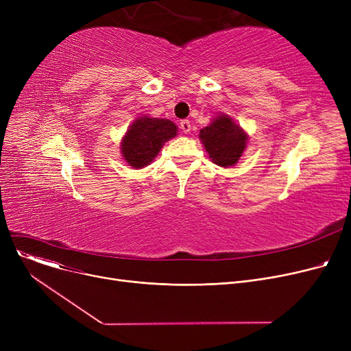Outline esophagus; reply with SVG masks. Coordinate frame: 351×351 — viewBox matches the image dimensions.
Instances as JSON below:
<instances>
[{"label":"esophagus","instance_id":"1","mask_svg":"<svg viewBox=\"0 0 351 351\" xmlns=\"http://www.w3.org/2000/svg\"><path fill=\"white\" fill-rule=\"evenodd\" d=\"M180 129H182V132L189 134V132H191V129H192V126H191V122H189L188 119L182 121V122H180Z\"/></svg>","mask_w":351,"mask_h":351}]
</instances>
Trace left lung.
I'll return each mask as SVG.
<instances>
[{"label":"left lung","mask_w":351,"mask_h":351,"mask_svg":"<svg viewBox=\"0 0 351 351\" xmlns=\"http://www.w3.org/2000/svg\"><path fill=\"white\" fill-rule=\"evenodd\" d=\"M199 139L215 165L232 168L243 155L249 135L232 117L219 114L200 129Z\"/></svg>","instance_id":"obj_1"}]
</instances>
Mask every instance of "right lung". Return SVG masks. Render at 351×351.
<instances>
[{"instance_id": "obj_1", "label": "right lung", "mask_w": 351, "mask_h": 351, "mask_svg": "<svg viewBox=\"0 0 351 351\" xmlns=\"http://www.w3.org/2000/svg\"><path fill=\"white\" fill-rule=\"evenodd\" d=\"M178 135V126L165 118L142 115L128 126L121 139V155L134 169L151 165L163 145Z\"/></svg>"}]
</instances>
